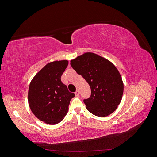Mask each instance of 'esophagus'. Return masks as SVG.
<instances>
[{"label":"esophagus","instance_id":"1","mask_svg":"<svg viewBox=\"0 0 157 157\" xmlns=\"http://www.w3.org/2000/svg\"><path fill=\"white\" fill-rule=\"evenodd\" d=\"M79 94H80L79 90H77V91L75 92V95H76V96H78V95H79Z\"/></svg>","mask_w":157,"mask_h":157}]
</instances>
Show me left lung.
Instances as JSON below:
<instances>
[{"label": "left lung", "instance_id": "obj_1", "mask_svg": "<svg viewBox=\"0 0 157 157\" xmlns=\"http://www.w3.org/2000/svg\"><path fill=\"white\" fill-rule=\"evenodd\" d=\"M71 65L90 86L91 96L84 99L88 111L100 117L115 111L124 91L122 77L115 66L107 59L91 52L72 59Z\"/></svg>", "mask_w": 157, "mask_h": 157}]
</instances>
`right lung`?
<instances>
[{"mask_svg": "<svg viewBox=\"0 0 157 157\" xmlns=\"http://www.w3.org/2000/svg\"><path fill=\"white\" fill-rule=\"evenodd\" d=\"M67 60L54 61L38 72L29 84L28 102L35 116L48 124H56L67 115L71 99L75 96L61 80Z\"/></svg>", "mask_w": 157, "mask_h": 157, "instance_id": "obj_1", "label": "right lung"}]
</instances>
